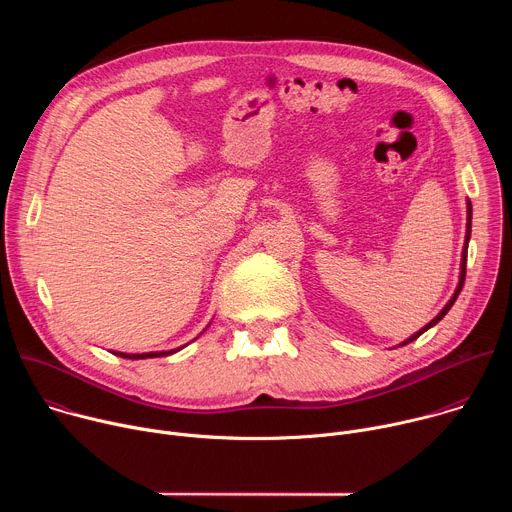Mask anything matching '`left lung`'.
I'll list each match as a JSON object with an SVG mask.
<instances>
[{"mask_svg": "<svg viewBox=\"0 0 512 512\" xmlns=\"http://www.w3.org/2000/svg\"><path fill=\"white\" fill-rule=\"evenodd\" d=\"M470 231H472V204L468 202V225H466V243H464V253H462V271H460V283H458V287H456V291H454V296H452V300L446 304V308L440 312V314H437L425 328H421L419 332H415L409 340H405L403 344H409V342H413L415 338H419L425 330H429L431 326H435L437 322H440L448 312H450V308L454 306V302H456V298L460 296V291H462V285H464V279H466V257H468V241H470Z\"/></svg>", "mask_w": 512, "mask_h": 512, "instance_id": "obj_1", "label": "left lung"}]
</instances>
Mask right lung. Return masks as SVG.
I'll return each instance as SVG.
<instances>
[{
  "instance_id": "1",
  "label": "right lung",
  "mask_w": 512,
  "mask_h": 512,
  "mask_svg": "<svg viewBox=\"0 0 512 512\" xmlns=\"http://www.w3.org/2000/svg\"><path fill=\"white\" fill-rule=\"evenodd\" d=\"M180 348H176V350H168V352H143V354H125V352H115L117 356H121V358H131V360H139V358H156V356H168V354H174V352H178Z\"/></svg>"
}]
</instances>
